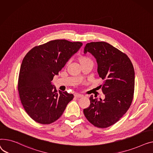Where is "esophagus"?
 <instances>
[{"label":"esophagus","mask_w":153,"mask_h":153,"mask_svg":"<svg viewBox=\"0 0 153 153\" xmlns=\"http://www.w3.org/2000/svg\"><path fill=\"white\" fill-rule=\"evenodd\" d=\"M74 96H75V97H77V98L82 97H83V94H78V93H75V94H74Z\"/></svg>","instance_id":"1"}]
</instances>
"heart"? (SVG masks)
<instances>
[{
    "mask_svg": "<svg viewBox=\"0 0 153 153\" xmlns=\"http://www.w3.org/2000/svg\"><path fill=\"white\" fill-rule=\"evenodd\" d=\"M78 60H79V63H80V64H81V65L83 64H84V63H85V62H88V61H91L90 59L88 58V57H86V56H80V57H79ZM68 64H69V61L67 62V64H66V65H67Z\"/></svg>",
    "mask_w": 153,
    "mask_h": 153,
    "instance_id": "obj_1",
    "label": "heart"
}]
</instances>
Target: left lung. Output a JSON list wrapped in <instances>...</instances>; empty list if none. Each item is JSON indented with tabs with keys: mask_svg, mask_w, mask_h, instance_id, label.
<instances>
[{
	"mask_svg": "<svg viewBox=\"0 0 153 153\" xmlns=\"http://www.w3.org/2000/svg\"><path fill=\"white\" fill-rule=\"evenodd\" d=\"M96 59L99 76L104 80L100 86L105 99L91 95L90 105L83 110L87 120L97 128H107L118 122L131 104L134 90V71L129 57L105 42L87 43L84 53Z\"/></svg>",
	"mask_w": 153,
	"mask_h": 153,
	"instance_id": "8db88e82",
	"label": "left lung"
}]
</instances>
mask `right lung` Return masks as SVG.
I'll return each instance as SVG.
<instances>
[{"label": "right lung", "instance_id": "obj_1", "mask_svg": "<svg viewBox=\"0 0 153 153\" xmlns=\"http://www.w3.org/2000/svg\"><path fill=\"white\" fill-rule=\"evenodd\" d=\"M82 45L81 42L52 40L34 47L25 56L18 90L24 109L35 122H54L73 100L74 95L67 91L58 93L52 80Z\"/></svg>", "mask_w": 153, "mask_h": 153}]
</instances>
